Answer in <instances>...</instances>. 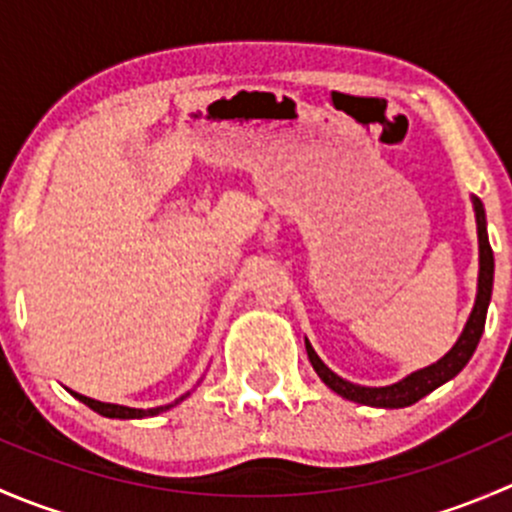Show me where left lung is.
Instances as JSON below:
<instances>
[{
    "label": "left lung",
    "instance_id": "left-lung-1",
    "mask_svg": "<svg viewBox=\"0 0 512 512\" xmlns=\"http://www.w3.org/2000/svg\"><path fill=\"white\" fill-rule=\"evenodd\" d=\"M473 210H476V227H478V292H476V304H473V312L468 317L466 327H463L461 337L453 344L451 352L443 354L436 364L423 366V369L414 371V374L404 376L401 381L389 386H359L352 381L342 379L339 374H334L317 352L312 349L309 339H304V347H307V356L312 361L314 371H317L319 379L334 391V394L344 396V399L356 401V404L364 406H376V409H404V406L416 404L418 399H423L426 394H431L433 389H438L441 384L451 381L453 376L461 374L463 366L471 361L473 352H476L480 334L485 329V314H488L490 294H493V250H490L488 242V227H485V210L483 203L471 195Z\"/></svg>",
    "mask_w": 512,
    "mask_h": 512
}]
</instances>
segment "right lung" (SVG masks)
I'll use <instances>...</instances> for the list:
<instances>
[{
	"label": "right lung",
	"mask_w": 512,
	"mask_h": 512,
	"mask_svg": "<svg viewBox=\"0 0 512 512\" xmlns=\"http://www.w3.org/2000/svg\"><path fill=\"white\" fill-rule=\"evenodd\" d=\"M71 396H74V399H79L81 404L89 406V409H94L96 414H101V416H106V418H148V416H158V414H163V411L173 409V406H178L180 401L188 399L190 394L180 396V399H175L173 404L156 406V409H131V406H121V404H103V401L89 399V396H81V394H76V391H71Z\"/></svg>",
	"instance_id": "right-lung-1"
}]
</instances>
